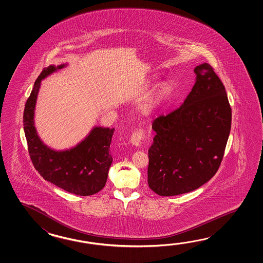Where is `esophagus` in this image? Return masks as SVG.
<instances>
[{"mask_svg": "<svg viewBox=\"0 0 263 263\" xmlns=\"http://www.w3.org/2000/svg\"><path fill=\"white\" fill-rule=\"evenodd\" d=\"M145 130L143 129H137L134 130V134H132L130 137V143L134 145H139L142 140L145 137Z\"/></svg>", "mask_w": 263, "mask_h": 263, "instance_id": "1", "label": "esophagus"}]
</instances>
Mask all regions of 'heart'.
Instances as JSON below:
<instances>
[{"label":"heart","instance_id":"b5f03b06","mask_svg":"<svg viewBox=\"0 0 263 263\" xmlns=\"http://www.w3.org/2000/svg\"><path fill=\"white\" fill-rule=\"evenodd\" d=\"M174 90V84L169 81H163L162 83L158 84L156 90H155V93H154V97H153V101L155 104H159L161 103L162 101L166 100L169 96L172 94Z\"/></svg>","mask_w":263,"mask_h":263}]
</instances>
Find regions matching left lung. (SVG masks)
<instances>
[{"label": "left lung", "mask_w": 263, "mask_h": 263, "mask_svg": "<svg viewBox=\"0 0 263 263\" xmlns=\"http://www.w3.org/2000/svg\"><path fill=\"white\" fill-rule=\"evenodd\" d=\"M196 84L178 109L154 119L147 183L162 196L196 190L213 178L223 160L231 128V108L213 67L195 68Z\"/></svg>", "instance_id": "8db88e82"}]
</instances>
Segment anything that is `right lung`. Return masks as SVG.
Listing matches in <instances>:
<instances>
[{
	"mask_svg": "<svg viewBox=\"0 0 263 263\" xmlns=\"http://www.w3.org/2000/svg\"><path fill=\"white\" fill-rule=\"evenodd\" d=\"M64 67L65 65L49 66L40 73L25 104L23 129L30 158L45 180L74 195L91 196L100 192L106 183L112 162L109 151L115 129L95 127L76 146L56 151L45 145L34 128V107L41 81Z\"/></svg>",
	"mask_w": 263,
	"mask_h": 263,
	"instance_id": "add662e5",
	"label": "right lung"
}]
</instances>
